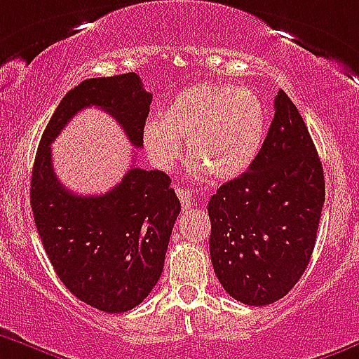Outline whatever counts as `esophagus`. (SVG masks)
Wrapping results in <instances>:
<instances>
[{"label": "esophagus", "instance_id": "esophagus-1", "mask_svg": "<svg viewBox=\"0 0 359 359\" xmlns=\"http://www.w3.org/2000/svg\"><path fill=\"white\" fill-rule=\"evenodd\" d=\"M175 191H177V196H179V198H180V202H182V208L184 209L191 208L193 202H195V200H193L191 191H189L187 187H177Z\"/></svg>", "mask_w": 359, "mask_h": 359}]
</instances>
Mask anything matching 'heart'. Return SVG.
<instances>
[{"instance_id":"obj_1","label":"heart","mask_w":359,"mask_h":359,"mask_svg":"<svg viewBox=\"0 0 359 359\" xmlns=\"http://www.w3.org/2000/svg\"><path fill=\"white\" fill-rule=\"evenodd\" d=\"M266 114L259 96L225 83H196L180 91L163 112L143 128V147L150 161L170 170L182 156L186 141L191 172H211L229 180L247 172L259 154Z\"/></svg>"}]
</instances>
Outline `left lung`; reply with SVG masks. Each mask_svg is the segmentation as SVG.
<instances>
[{
    "label": "left lung",
    "mask_w": 359,
    "mask_h": 359,
    "mask_svg": "<svg viewBox=\"0 0 359 359\" xmlns=\"http://www.w3.org/2000/svg\"><path fill=\"white\" fill-rule=\"evenodd\" d=\"M254 163L208 205L215 273L232 299H283L311 259L325 200L324 170L299 109L284 91Z\"/></svg>",
    "instance_id": "left-lung-1"
}]
</instances>
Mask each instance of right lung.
Segmentation results:
<instances>
[{
	"mask_svg": "<svg viewBox=\"0 0 359 359\" xmlns=\"http://www.w3.org/2000/svg\"><path fill=\"white\" fill-rule=\"evenodd\" d=\"M150 103L135 73L83 80L55 109L32 170L30 203L44 250L64 286L100 311H128L154 290L180 202L166 173L135 166L105 195L67 191L53 172L51 143L76 112L98 107L141 148Z\"/></svg>",
	"mask_w": 359,
	"mask_h": 359,
	"instance_id": "right-lung-1",
	"label": "right lung"
}]
</instances>
